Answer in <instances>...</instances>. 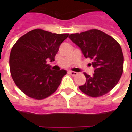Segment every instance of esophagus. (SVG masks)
<instances>
[{
  "label": "esophagus",
  "mask_w": 132,
  "mask_h": 132,
  "mask_svg": "<svg viewBox=\"0 0 132 132\" xmlns=\"http://www.w3.org/2000/svg\"><path fill=\"white\" fill-rule=\"evenodd\" d=\"M68 72H69V74H70L72 76H75V75H77V72H74V71H68Z\"/></svg>",
  "instance_id": "34e87169"
}]
</instances>
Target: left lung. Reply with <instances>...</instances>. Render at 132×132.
<instances>
[{
    "label": "left lung",
    "instance_id": "left-lung-1",
    "mask_svg": "<svg viewBox=\"0 0 132 132\" xmlns=\"http://www.w3.org/2000/svg\"><path fill=\"white\" fill-rule=\"evenodd\" d=\"M68 38L80 48L85 57L92 60L94 68L92 76L84 72L86 81L79 89L92 97L103 96L112 90L123 71L124 57L120 44L98 29L70 34Z\"/></svg>",
    "mask_w": 132,
    "mask_h": 132
}]
</instances>
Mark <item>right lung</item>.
Returning a JSON list of instances; mask_svg holds the SVG:
<instances>
[{
  "instance_id": "right-lung-1",
  "label": "right lung",
  "mask_w": 132,
  "mask_h": 132,
  "mask_svg": "<svg viewBox=\"0 0 132 132\" xmlns=\"http://www.w3.org/2000/svg\"><path fill=\"white\" fill-rule=\"evenodd\" d=\"M68 35L36 29L13 45L9 56L10 72L15 85L26 95L40 100L57 90L66 71L51 70L47 61L55 60L60 44Z\"/></svg>"
}]
</instances>
